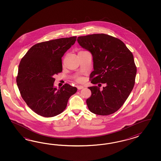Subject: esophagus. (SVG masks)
Listing matches in <instances>:
<instances>
[{
	"instance_id": "obj_1",
	"label": "esophagus",
	"mask_w": 161,
	"mask_h": 161,
	"mask_svg": "<svg viewBox=\"0 0 161 161\" xmlns=\"http://www.w3.org/2000/svg\"><path fill=\"white\" fill-rule=\"evenodd\" d=\"M84 87L82 86H77V88H78V90H81V89H83Z\"/></svg>"
}]
</instances>
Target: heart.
<instances>
[{"mask_svg": "<svg viewBox=\"0 0 161 161\" xmlns=\"http://www.w3.org/2000/svg\"><path fill=\"white\" fill-rule=\"evenodd\" d=\"M80 52H81V51H80ZM78 81H80V80H78Z\"/></svg>", "mask_w": 161, "mask_h": 161, "instance_id": "heart-1", "label": "heart"}]
</instances>
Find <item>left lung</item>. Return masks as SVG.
I'll use <instances>...</instances> for the list:
<instances>
[{"instance_id":"8db88e82","label":"left lung","mask_w":161,"mask_h":161,"mask_svg":"<svg viewBox=\"0 0 161 161\" xmlns=\"http://www.w3.org/2000/svg\"><path fill=\"white\" fill-rule=\"evenodd\" d=\"M78 44L93 55L94 71L90 74L94 86L88 88V108L98 115L113 114L122 107L133 88L137 69L133 55L121 40L104 34L79 36Z\"/></svg>"}]
</instances>
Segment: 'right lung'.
I'll return each instance as SVG.
<instances>
[{"instance_id":"obj_1","label":"right lung","mask_w":161,"mask_h":161,"mask_svg":"<svg viewBox=\"0 0 161 161\" xmlns=\"http://www.w3.org/2000/svg\"><path fill=\"white\" fill-rule=\"evenodd\" d=\"M76 39L72 36L35 44L20 62L17 86L26 104L38 115L51 117L61 113L77 91L68 84L59 89L54 87V75L63 71L61 58Z\"/></svg>"}]
</instances>
